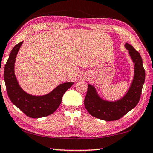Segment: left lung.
Instances as JSON below:
<instances>
[{"mask_svg": "<svg viewBox=\"0 0 153 153\" xmlns=\"http://www.w3.org/2000/svg\"><path fill=\"white\" fill-rule=\"evenodd\" d=\"M125 47L129 51L134 63V76L131 86L121 99L116 101H107L98 96L94 86L88 84L84 105L93 117L105 121L117 120L138 105L145 80V71L138 52L128 43L126 44Z\"/></svg>", "mask_w": 153, "mask_h": 153, "instance_id": "8db88e82", "label": "left lung"}]
</instances>
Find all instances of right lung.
<instances>
[{
  "instance_id": "obj_1",
  "label": "right lung",
  "mask_w": 153,
  "mask_h": 153,
  "mask_svg": "<svg viewBox=\"0 0 153 153\" xmlns=\"http://www.w3.org/2000/svg\"><path fill=\"white\" fill-rule=\"evenodd\" d=\"M22 42L15 45L10 53L5 64L4 79L7 94L9 99L17 108L32 118H40L53 114L61 105L62 98L67 90L74 84L73 82L61 84L48 94L43 96H33L27 94L18 84L15 75V58L22 45Z\"/></svg>"
}]
</instances>
